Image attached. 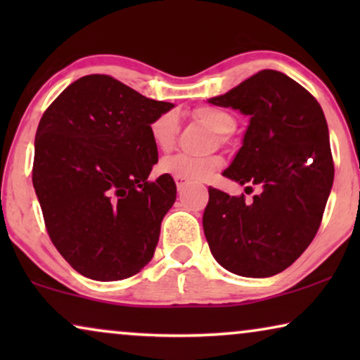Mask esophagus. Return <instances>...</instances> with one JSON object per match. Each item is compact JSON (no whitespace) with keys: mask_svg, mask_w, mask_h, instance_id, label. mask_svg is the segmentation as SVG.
Here are the masks:
<instances>
[{"mask_svg":"<svg viewBox=\"0 0 360 360\" xmlns=\"http://www.w3.org/2000/svg\"><path fill=\"white\" fill-rule=\"evenodd\" d=\"M174 180H175V184H176V188H179V190H184L185 186H186V184H188V180L181 179V176H174Z\"/></svg>","mask_w":360,"mask_h":360,"instance_id":"obj_1","label":"esophagus"}]
</instances>
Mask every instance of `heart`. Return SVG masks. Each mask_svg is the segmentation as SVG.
Instances as JSON below:
<instances>
[{
    "instance_id": "obj_1",
    "label": "heart",
    "mask_w": 360,
    "mask_h": 360,
    "mask_svg": "<svg viewBox=\"0 0 360 360\" xmlns=\"http://www.w3.org/2000/svg\"><path fill=\"white\" fill-rule=\"evenodd\" d=\"M195 116L200 121H203L206 126H210L216 134L221 137H228L236 131V120L228 111L219 110L213 106H203L195 111ZM179 116L175 111H165L162 115L155 116L149 124L150 139L154 142L157 149L169 150L174 146L176 132H179ZM221 160L216 157H195L190 154L169 155L160 162V170L164 174L181 176L185 180H203L210 174L218 169Z\"/></svg>"
}]
</instances>
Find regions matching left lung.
<instances>
[{
    "label": "left lung",
    "instance_id": "obj_1",
    "mask_svg": "<svg viewBox=\"0 0 360 360\" xmlns=\"http://www.w3.org/2000/svg\"><path fill=\"white\" fill-rule=\"evenodd\" d=\"M211 105L249 116L226 179L260 186L248 203L208 188L203 229L213 257L240 277L290 267L311 244L331 193L334 164L324 112L311 93L277 70H262Z\"/></svg>",
    "mask_w": 360,
    "mask_h": 360
}]
</instances>
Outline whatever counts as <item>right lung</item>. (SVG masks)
<instances>
[{"mask_svg":"<svg viewBox=\"0 0 360 360\" xmlns=\"http://www.w3.org/2000/svg\"><path fill=\"white\" fill-rule=\"evenodd\" d=\"M174 105L110 75H86L47 108L36 132L32 184L62 257L91 280L132 277L150 262L176 198L149 124Z\"/></svg>","mask_w":360,"mask_h":360,"instance_id":"right-lung-1","label":"right lung"}]
</instances>
